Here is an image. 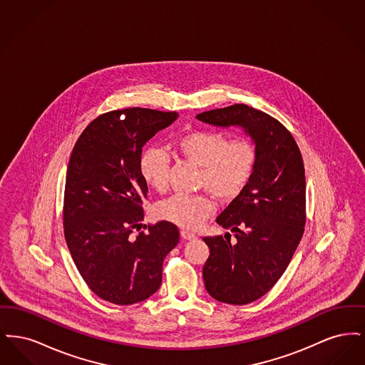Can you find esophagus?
Here are the masks:
<instances>
[{"mask_svg":"<svg viewBox=\"0 0 365 365\" xmlns=\"http://www.w3.org/2000/svg\"><path fill=\"white\" fill-rule=\"evenodd\" d=\"M180 237L185 240V241H191V240H195V234H192L190 231H186V230H182L180 231Z\"/></svg>","mask_w":365,"mask_h":365,"instance_id":"34e87169","label":"esophagus"}]
</instances>
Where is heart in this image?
<instances>
[{
  "mask_svg": "<svg viewBox=\"0 0 365 365\" xmlns=\"http://www.w3.org/2000/svg\"><path fill=\"white\" fill-rule=\"evenodd\" d=\"M178 155L201 167L200 187L222 201L235 200L249 183L257 153L250 139H228L226 134L212 130H191L175 140ZM171 161L165 150L149 148L139 161V171L149 187L165 192L170 183ZM215 210L213 200L205 194H176L158 202V219L176 226L194 230L201 226Z\"/></svg>",
  "mask_w": 365,
  "mask_h": 365,
  "instance_id": "obj_1",
  "label": "heart"
}]
</instances>
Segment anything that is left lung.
<instances>
[{
  "label": "left lung",
  "mask_w": 365,
  "mask_h": 365,
  "mask_svg": "<svg viewBox=\"0 0 365 365\" xmlns=\"http://www.w3.org/2000/svg\"><path fill=\"white\" fill-rule=\"evenodd\" d=\"M197 119L217 127L240 125L256 146V167L242 192L216 223L231 230L205 237L209 257L202 277L215 299L250 304L268 293L286 271L302 238L307 186L301 152L290 131L272 116L245 104L212 109Z\"/></svg>",
  "instance_id": "1"
}]
</instances>
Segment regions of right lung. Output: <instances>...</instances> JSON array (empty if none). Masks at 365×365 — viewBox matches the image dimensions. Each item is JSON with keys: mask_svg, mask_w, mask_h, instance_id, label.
<instances>
[{"mask_svg": "<svg viewBox=\"0 0 365 365\" xmlns=\"http://www.w3.org/2000/svg\"><path fill=\"white\" fill-rule=\"evenodd\" d=\"M176 119V112L146 108L112 110L87 125L71 153L64 237L87 286L112 304L155 294L164 259L179 242L178 227L165 220L134 234L148 195L139 171L142 148Z\"/></svg>", "mask_w": 365, "mask_h": 365, "instance_id": "1", "label": "right lung"}]
</instances>
